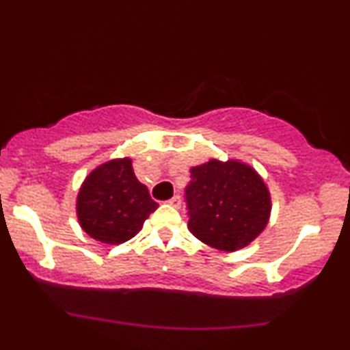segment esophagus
<instances>
[{
	"label": "esophagus",
	"mask_w": 350,
	"mask_h": 350,
	"mask_svg": "<svg viewBox=\"0 0 350 350\" xmlns=\"http://www.w3.org/2000/svg\"><path fill=\"white\" fill-rule=\"evenodd\" d=\"M167 204H170V206H172V207L179 208V207H180V204H183V199H180V196H179V194H176L174 198H171L170 200H167Z\"/></svg>",
	"instance_id": "obj_1"
}]
</instances>
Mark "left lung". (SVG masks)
Here are the masks:
<instances>
[{
	"instance_id": "left-lung-1",
	"label": "left lung",
	"mask_w": 350,
	"mask_h": 350,
	"mask_svg": "<svg viewBox=\"0 0 350 350\" xmlns=\"http://www.w3.org/2000/svg\"><path fill=\"white\" fill-rule=\"evenodd\" d=\"M187 228L208 247L234 252L263 232L270 217V194L247 164L212 159L191 170L186 187Z\"/></svg>"
}]
</instances>
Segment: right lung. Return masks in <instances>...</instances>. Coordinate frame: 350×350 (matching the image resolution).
I'll return each instance as SVG.
<instances>
[{
  "mask_svg": "<svg viewBox=\"0 0 350 350\" xmlns=\"http://www.w3.org/2000/svg\"><path fill=\"white\" fill-rule=\"evenodd\" d=\"M158 204L136 179L128 158L108 161L87 176L77 198L83 230L98 242L118 245L142 230Z\"/></svg>",
  "mask_w": 350,
  "mask_h": 350,
  "instance_id": "add662e5",
  "label": "right lung"
}]
</instances>
